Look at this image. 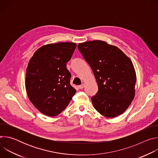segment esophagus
<instances>
[{
    "label": "esophagus",
    "mask_w": 158,
    "mask_h": 158,
    "mask_svg": "<svg viewBox=\"0 0 158 158\" xmlns=\"http://www.w3.org/2000/svg\"><path fill=\"white\" fill-rule=\"evenodd\" d=\"M84 86H85V84H82L81 85H80L79 86V89H83V88L84 87Z\"/></svg>",
    "instance_id": "1"
}]
</instances>
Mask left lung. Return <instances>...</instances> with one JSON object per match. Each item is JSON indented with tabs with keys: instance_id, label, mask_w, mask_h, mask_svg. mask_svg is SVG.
I'll use <instances>...</instances> for the list:
<instances>
[{
	"instance_id": "1",
	"label": "left lung",
	"mask_w": 158,
	"mask_h": 158,
	"mask_svg": "<svg viewBox=\"0 0 158 158\" xmlns=\"http://www.w3.org/2000/svg\"><path fill=\"white\" fill-rule=\"evenodd\" d=\"M98 85L91 98L94 108L107 118L125 112L135 96L136 74L131 60L118 48L96 40L78 44Z\"/></svg>"
}]
</instances>
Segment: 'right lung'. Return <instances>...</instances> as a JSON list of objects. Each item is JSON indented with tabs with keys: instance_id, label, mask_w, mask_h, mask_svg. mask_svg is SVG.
<instances>
[{
	"instance_id": "add662e5",
	"label": "right lung",
	"mask_w": 158,
	"mask_h": 158,
	"mask_svg": "<svg viewBox=\"0 0 158 158\" xmlns=\"http://www.w3.org/2000/svg\"><path fill=\"white\" fill-rule=\"evenodd\" d=\"M76 44L58 42L44 45L31 58L26 69L28 98L41 113L56 116L68 106L76 90L71 85L69 61Z\"/></svg>"
}]
</instances>
